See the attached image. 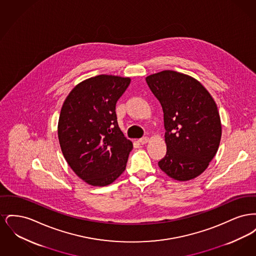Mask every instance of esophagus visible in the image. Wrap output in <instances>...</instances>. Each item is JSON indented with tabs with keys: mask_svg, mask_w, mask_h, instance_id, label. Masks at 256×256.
<instances>
[{
	"mask_svg": "<svg viewBox=\"0 0 256 256\" xmlns=\"http://www.w3.org/2000/svg\"><path fill=\"white\" fill-rule=\"evenodd\" d=\"M138 141H139V143H140V144L144 145V144H146V143L148 142V137H143V138L139 139Z\"/></svg>",
	"mask_w": 256,
	"mask_h": 256,
	"instance_id": "obj_1",
	"label": "esophagus"
}]
</instances>
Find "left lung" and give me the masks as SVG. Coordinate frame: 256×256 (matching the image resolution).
<instances>
[{
	"instance_id": "1",
	"label": "left lung",
	"mask_w": 256,
	"mask_h": 256,
	"mask_svg": "<svg viewBox=\"0 0 256 256\" xmlns=\"http://www.w3.org/2000/svg\"><path fill=\"white\" fill-rule=\"evenodd\" d=\"M146 84L164 113L167 152L159 168L178 182H187L206 170L222 137L217 104L198 80L176 71L150 74Z\"/></svg>"
}]
</instances>
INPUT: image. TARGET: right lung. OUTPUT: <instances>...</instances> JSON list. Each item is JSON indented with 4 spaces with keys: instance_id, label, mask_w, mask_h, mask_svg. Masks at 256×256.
I'll return each instance as SVG.
<instances>
[{
    "instance_id": "right-lung-1",
    "label": "right lung",
    "mask_w": 256,
    "mask_h": 256,
    "mask_svg": "<svg viewBox=\"0 0 256 256\" xmlns=\"http://www.w3.org/2000/svg\"><path fill=\"white\" fill-rule=\"evenodd\" d=\"M130 78L98 74L87 78L65 98L58 135L61 152L74 174L93 186H106L126 169L132 142L122 134L116 102Z\"/></svg>"
}]
</instances>
